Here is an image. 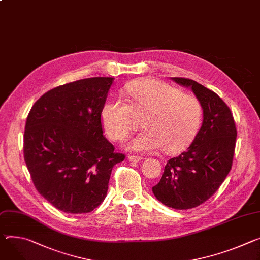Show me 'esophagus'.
I'll return each mask as SVG.
<instances>
[{
    "mask_svg": "<svg viewBox=\"0 0 260 260\" xmlns=\"http://www.w3.org/2000/svg\"><path fill=\"white\" fill-rule=\"evenodd\" d=\"M128 159H129L131 161H135V162H138V161H140L141 159H142V157L137 156V155H128Z\"/></svg>",
    "mask_w": 260,
    "mask_h": 260,
    "instance_id": "esophagus-1",
    "label": "esophagus"
}]
</instances>
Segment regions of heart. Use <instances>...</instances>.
<instances>
[{"mask_svg": "<svg viewBox=\"0 0 260 260\" xmlns=\"http://www.w3.org/2000/svg\"><path fill=\"white\" fill-rule=\"evenodd\" d=\"M126 92L128 103L110 99L102 110L104 127L112 140L124 139L140 125V120L145 128L126 145L134 151L151 152L162 146L164 151L176 152L197 134L203 111L192 94L153 79L133 82Z\"/></svg>", "mask_w": 260, "mask_h": 260, "instance_id": "heart-1", "label": "heart"}]
</instances>
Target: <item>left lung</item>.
<instances>
[{
	"instance_id": "left-lung-1",
	"label": "left lung",
	"mask_w": 260,
	"mask_h": 260,
	"mask_svg": "<svg viewBox=\"0 0 260 260\" xmlns=\"http://www.w3.org/2000/svg\"><path fill=\"white\" fill-rule=\"evenodd\" d=\"M171 79L191 87L201 103L203 122L188 148L167 161L152 192L165 205L190 209L209 199L225 180L232 166L238 132L229 107L217 93L191 79Z\"/></svg>"
}]
</instances>
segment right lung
Here are the masks:
<instances>
[{
  "instance_id": "obj_1",
  "label": "right lung",
  "mask_w": 260,
  "mask_h": 260,
  "mask_svg": "<svg viewBox=\"0 0 260 260\" xmlns=\"http://www.w3.org/2000/svg\"><path fill=\"white\" fill-rule=\"evenodd\" d=\"M113 78L58 86L33 105L23 156L38 193L56 208L86 214L106 198L112 169L125 158L104 136L102 110Z\"/></svg>"
}]
</instances>
